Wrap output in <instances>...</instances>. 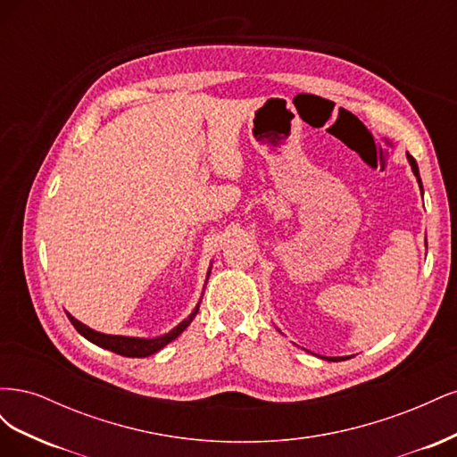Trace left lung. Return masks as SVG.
Listing matches in <instances>:
<instances>
[{"label":"left lung","instance_id":"8db88e82","mask_svg":"<svg viewBox=\"0 0 457 457\" xmlns=\"http://www.w3.org/2000/svg\"><path fill=\"white\" fill-rule=\"evenodd\" d=\"M406 158H408V162H410V165H411V171H413V175H416V179H418V183H420V188L423 190V185H421V177H420V168H418V162L413 160L408 152H406ZM326 361H331V362H336V361H345V358H349V356H324Z\"/></svg>","mask_w":457,"mask_h":457}]
</instances>
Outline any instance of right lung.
Segmentation results:
<instances>
[{
    "mask_svg": "<svg viewBox=\"0 0 457 457\" xmlns=\"http://www.w3.org/2000/svg\"><path fill=\"white\" fill-rule=\"evenodd\" d=\"M210 272H212V265L210 269H207V276H205V284H207V278H210ZM205 289V287H204ZM202 297H204V292H202ZM202 297L198 301V305L195 307V311H192L183 322H179L173 329H170L168 334L163 336H156V337H131V336H110V334H103V331H96L89 326H86L84 322H79L78 318H74L71 312H66L68 320L72 322V326L78 329L79 336H84L87 341H91L93 345H96V347H103L106 351H112L116 354H121V356H129V358H145V356H150V354H156L158 351H162L165 345L171 343L173 339H177L179 336L183 334V331L190 326V322L195 320V316L198 314V309H200V303H202Z\"/></svg>",
    "mask_w": 457,
    "mask_h": 457,
    "instance_id": "add662e5",
    "label": "right lung"
}]
</instances>
